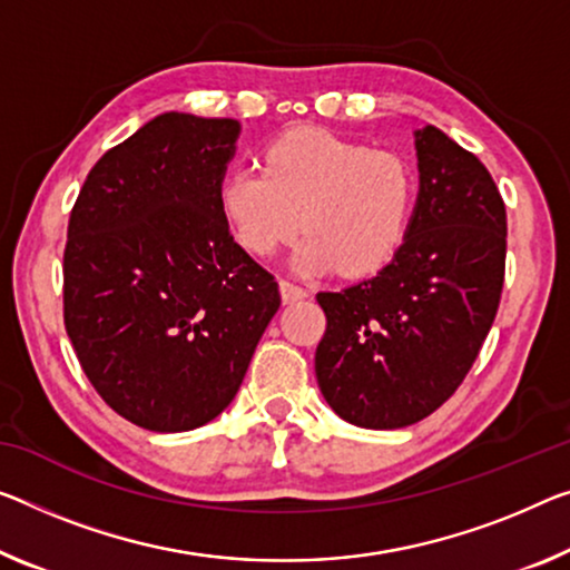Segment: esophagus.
<instances>
[{
  "label": "esophagus",
  "instance_id": "1",
  "mask_svg": "<svg viewBox=\"0 0 570 570\" xmlns=\"http://www.w3.org/2000/svg\"><path fill=\"white\" fill-rule=\"evenodd\" d=\"M279 295H283V303H295V301H303L305 293L301 285L291 283V279H279Z\"/></svg>",
  "mask_w": 570,
  "mask_h": 570
}]
</instances>
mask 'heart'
Returning <instances> with one entry per match:
<instances>
[{"mask_svg":"<svg viewBox=\"0 0 570 570\" xmlns=\"http://www.w3.org/2000/svg\"><path fill=\"white\" fill-rule=\"evenodd\" d=\"M262 168H232L218 208L249 255L273 257L301 229L303 273L370 277L397 257L413 222L417 175L407 157L326 129H293L262 153Z\"/></svg>","mask_w":570,"mask_h":570,"instance_id":"1","label":"heart"}]
</instances>
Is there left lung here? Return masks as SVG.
Instances as JSON below:
<instances>
[{"label": "left lung", "mask_w": 570, "mask_h": 570, "mask_svg": "<svg viewBox=\"0 0 570 570\" xmlns=\"http://www.w3.org/2000/svg\"><path fill=\"white\" fill-rule=\"evenodd\" d=\"M420 190L397 257L372 279L318 293L326 334L315 376L338 417L413 425L459 390L492 328L507 214L492 175L433 125L415 132Z\"/></svg>", "instance_id": "8db88e82"}]
</instances>
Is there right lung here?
I'll return each instance as SVG.
<instances>
[{
  "label": "right lung",
  "mask_w": 570,
  "mask_h": 570,
  "mask_svg": "<svg viewBox=\"0 0 570 570\" xmlns=\"http://www.w3.org/2000/svg\"><path fill=\"white\" fill-rule=\"evenodd\" d=\"M236 137V119L160 114L101 155L68 222V338L101 400L145 431L224 413L279 308L218 208Z\"/></svg>",
  "instance_id": "add662e5"
}]
</instances>
